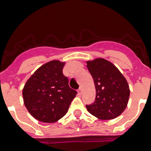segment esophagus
<instances>
[{"label": "esophagus", "mask_w": 151, "mask_h": 151, "mask_svg": "<svg viewBox=\"0 0 151 151\" xmlns=\"http://www.w3.org/2000/svg\"><path fill=\"white\" fill-rule=\"evenodd\" d=\"M78 95L82 94V88H80L78 90Z\"/></svg>", "instance_id": "1"}]
</instances>
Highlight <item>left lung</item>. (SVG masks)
I'll list each match as a JSON object with an SVG mask.
<instances>
[{
    "instance_id": "left-lung-1",
    "label": "left lung",
    "mask_w": 151,
    "mask_h": 151,
    "mask_svg": "<svg viewBox=\"0 0 151 151\" xmlns=\"http://www.w3.org/2000/svg\"><path fill=\"white\" fill-rule=\"evenodd\" d=\"M86 63L96 92L94 103L86 105L88 111L98 119H114L128 105L130 89L127 80L115 65L103 58L88 60Z\"/></svg>"
}]
</instances>
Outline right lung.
<instances>
[{"label":"right lung","mask_w":151,"mask_h":151,"mask_svg":"<svg viewBox=\"0 0 151 151\" xmlns=\"http://www.w3.org/2000/svg\"><path fill=\"white\" fill-rule=\"evenodd\" d=\"M66 62L52 60L40 66L27 80L22 89L27 110L39 122L54 123L68 111L75 90L69 87L63 73Z\"/></svg>","instance_id":"add662e5"}]
</instances>
